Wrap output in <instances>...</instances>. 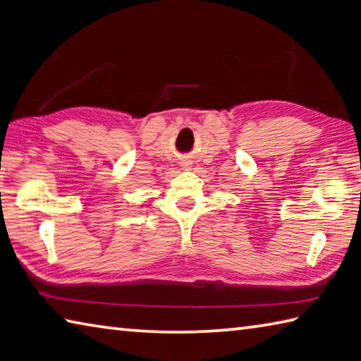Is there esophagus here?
I'll use <instances>...</instances> for the list:
<instances>
[{
	"label": "esophagus",
	"mask_w": 361,
	"mask_h": 361,
	"mask_svg": "<svg viewBox=\"0 0 361 361\" xmlns=\"http://www.w3.org/2000/svg\"><path fill=\"white\" fill-rule=\"evenodd\" d=\"M181 167L183 169H189V167H191V161H183L181 162Z\"/></svg>",
	"instance_id": "34e87169"
}]
</instances>
